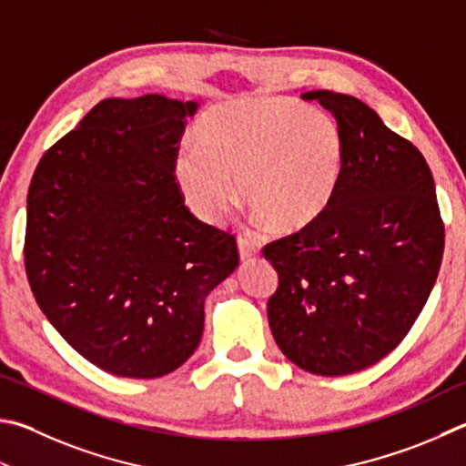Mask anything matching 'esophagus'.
Returning a JSON list of instances; mask_svg holds the SVG:
<instances>
[{"instance_id": "esophagus-1", "label": "esophagus", "mask_w": 466, "mask_h": 466, "mask_svg": "<svg viewBox=\"0 0 466 466\" xmlns=\"http://www.w3.org/2000/svg\"><path fill=\"white\" fill-rule=\"evenodd\" d=\"M238 255H240V260H242V262H244V260H250L252 257H257V255H258L257 244L250 242V240L240 238V240H238Z\"/></svg>"}]
</instances>
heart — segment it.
I'll list each match as a JSON object with an SVG mask.
<instances>
[{"instance_id": "1", "label": "heart", "mask_w": 466, "mask_h": 466, "mask_svg": "<svg viewBox=\"0 0 466 466\" xmlns=\"http://www.w3.org/2000/svg\"><path fill=\"white\" fill-rule=\"evenodd\" d=\"M193 145L175 157L185 206L218 224L238 192L277 234H299L332 208L349 163L340 126L291 97L247 96L214 106L193 126Z\"/></svg>"}]
</instances>
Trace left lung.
<instances>
[{
	"label": "left lung",
	"mask_w": 466,
	"mask_h": 466,
	"mask_svg": "<svg viewBox=\"0 0 466 466\" xmlns=\"http://www.w3.org/2000/svg\"><path fill=\"white\" fill-rule=\"evenodd\" d=\"M340 126L349 163L328 214L265 247L279 273L267 316L293 365L340 377L385 359L424 309L444 252L434 177L373 107L308 91Z\"/></svg>",
	"instance_id": "left-lung-1"
}]
</instances>
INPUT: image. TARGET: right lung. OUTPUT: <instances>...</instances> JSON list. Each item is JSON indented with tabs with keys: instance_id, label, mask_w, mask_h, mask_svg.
Listing matches in <instances>:
<instances>
[{
	"instance_id": "add662e5",
	"label": "right lung",
	"mask_w": 466,
	"mask_h": 466,
	"mask_svg": "<svg viewBox=\"0 0 466 466\" xmlns=\"http://www.w3.org/2000/svg\"><path fill=\"white\" fill-rule=\"evenodd\" d=\"M198 101L104 99L46 150L26 206V273L42 314L117 377L179 369L208 293L238 267L234 236L183 206L173 163Z\"/></svg>"
}]
</instances>
